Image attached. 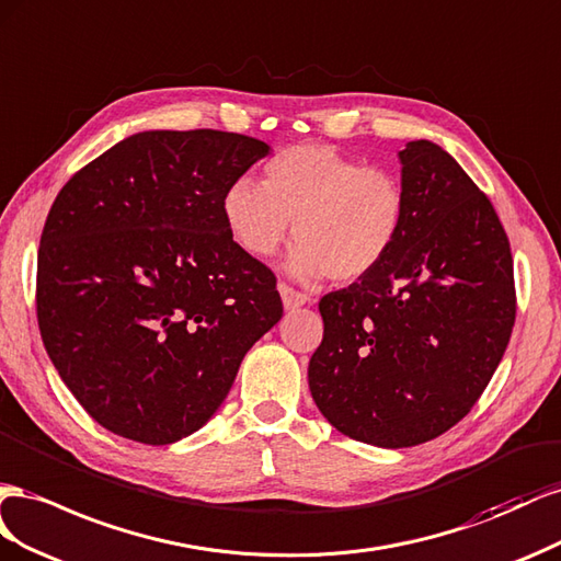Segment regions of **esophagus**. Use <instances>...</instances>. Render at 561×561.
Segmentation results:
<instances>
[{
	"label": "esophagus",
	"mask_w": 561,
	"mask_h": 561,
	"mask_svg": "<svg viewBox=\"0 0 561 561\" xmlns=\"http://www.w3.org/2000/svg\"><path fill=\"white\" fill-rule=\"evenodd\" d=\"M279 294H282L284 310H296V308H302V306H306V302H310V298H308L306 294L294 291L291 286H286V284H279Z\"/></svg>",
	"instance_id": "esophagus-1"
}]
</instances>
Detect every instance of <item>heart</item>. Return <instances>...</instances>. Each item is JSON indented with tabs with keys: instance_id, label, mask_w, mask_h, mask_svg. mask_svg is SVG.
Listing matches in <instances>:
<instances>
[{
	"instance_id": "obj_1",
	"label": "heart",
	"mask_w": 561,
	"mask_h": 561,
	"mask_svg": "<svg viewBox=\"0 0 561 561\" xmlns=\"http://www.w3.org/2000/svg\"><path fill=\"white\" fill-rule=\"evenodd\" d=\"M232 242L267 259L291 232L286 270L298 279L357 282L388 259L407 218L404 185L380 167H364L335 148L308 142L277 152L263 185L232 181L220 197Z\"/></svg>"
}]
</instances>
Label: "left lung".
<instances>
[{"mask_svg": "<svg viewBox=\"0 0 561 561\" xmlns=\"http://www.w3.org/2000/svg\"><path fill=\"white\" fill-rule=\"evenodd\" d=\"M399 164L402 234L371 275L319 300L324 339L308 366L324 419L382 449L468 415L517 312L510 242L484 192L432 140L407 142Z\"/></svg>", "mask_w": 561, "mask_h": 561, "instance_id": "obj_1", "label": "left lung"}]
</instances>
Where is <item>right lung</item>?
<instances>
[{
	"instance_id": "right-lung-1",
	"label": "right lung",
	"mask_w": 561,
	"mask_h": 561,
	"mask_svg": "<svg viewBox=\"0 0 561 561\" xmlns=\"http://www.w3.org/2000/svg\"><path fill=\"white\" fill-rule=\"evenodd\" d=\"M267 154L242 134L140 131L58 192L37 322L58 376L105 430L152 446L197 432L282 319L275 275L220 216L226 187Z\"/></svg>"
}]
</instances>
